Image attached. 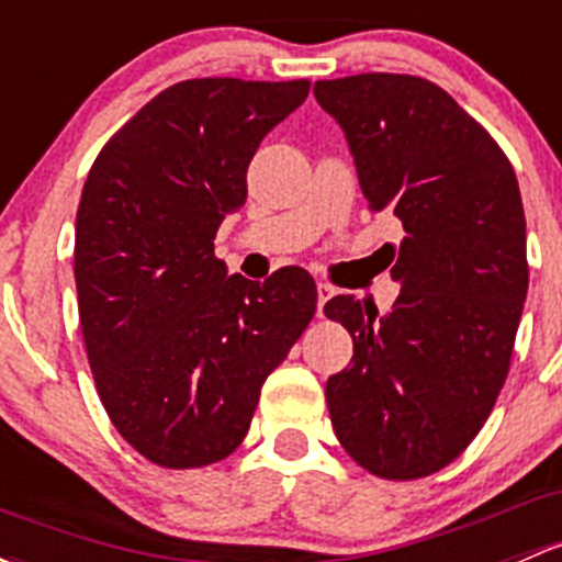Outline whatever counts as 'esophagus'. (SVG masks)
<instances>
[{
	"mask_svg": "<svg viewBox=\"0 0 562 562\" xmlns=\"http://www.w3.org/2000/svg\"><path fill=\"white\" fill-rule=\"evenodd\" d=\"M336 288L328 285V282H317V315L323 317V306H326V301L334 296Z\"/></svg>",
	"mask_w": 562,
	"mask_h": 562,
	"instance_id": "esophagus-1",
	"label": "esophagus"
}]
</instances>
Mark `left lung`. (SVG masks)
Masks as SVG:
<instances>
[{
  "label": "left lung",
  "instance_id": "8db88e82",
  "mask_svg": "<svg viewBox=\"0 0 562 562\" xmlns=\"http://www.w3.org/2000/svg\"><path fill=\"white\" fill-rule=\"evenodd\" d=\"M360 191L404 226L385 245L393 310L334 296L352 360L326 385L336 439L382 480H420L480 434L509 374L528 293L525 212L498 142L436 82L369 72L317 80Z\"/></svg>",
  "mask_w": 562,
  "mask_h": 562
}]
</instances>
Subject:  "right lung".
I'll use <instances>...</instances> for the list:
<instances>
[{"mask_svg": "<svg viewBox=\"0 0 562 562\" xmlns=\"http://www.w3.org/2000/svg\"><path fill=\"white\" fill-rule=\"evenodd\" d=\"M310 80H182L115 132L75 221L82 341L117 434L164 469H202L245 439L266 376L317 310L315 280L285 266L228 277L223 217L247 167Z\"/></svg>", "mask_w": 562, "mask_h": 562, "instance_id": "1", "label": "right lung"}]
</instances>
